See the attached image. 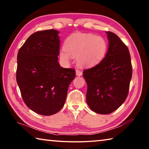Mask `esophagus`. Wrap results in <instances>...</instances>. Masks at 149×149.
I'll return each instance as SVG.
<instances>
[{"mask_svg":"<svg viewBox=\"0 0 149 149\" xmlns=\"http://www.w3.org/2000/svg\"><path fill=\"white\" fill-rule=\"evenodd\" d=\"M75 74H76V75H77V76H80V75H82V72L80 70L77 69L75 70Z\"/></svg>","mask_w":149,"mask_h":149,"instance_id":"34e87169","label":"esophagus"}]
</instances>
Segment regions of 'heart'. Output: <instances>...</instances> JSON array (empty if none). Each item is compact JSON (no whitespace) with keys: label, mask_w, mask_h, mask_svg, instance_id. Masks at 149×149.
Instances as JSON below:
<instances>
[{"label":"heart","mask_w":149,"mask_h":149,"mask_svg":"<svg viewBox=\"0 0 149 149\" xmlns=\"http://www.w3.org/2000/svg\"><path fill=\"white\" fill-rule=\"evenodd\" d=\"M107 50V42L102 37L77 33L65 39L64 48L60 51V56L65 62L70 61L72 56H76L79 65L91 67L104 59Z\"/></svg>","instance_id":"1"}]
</instances>
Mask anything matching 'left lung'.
Segmentation results:
<instances>
[{"instance_id": "obj_1", "label": "left lung", "mask_w": 149, "mask_h": 149, "mask_svg": "<svg viewBox=\"0 0 149 149\" xmlns=\"http://www.w3.org/2000/svg\"><path fill=\"white\" fill-rule=\"evenodd\" d=\"M107 33L109 45L106 56L99 64L84 71L87 104L100 114H110L124 102L132 77L127 47L114 33Z\"/></svg>"}]
</instances>
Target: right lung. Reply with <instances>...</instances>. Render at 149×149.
<instances>
[{
	"label": "right lung",
	"instance_id": "obj_1",
	"mask_svg": "<svg viewBox=\"0 0 149 149\" xmlns=\"http://www.w3.org/2000/svg\"><path fill=\"white\" fill-rule=\"evenodd\" d=\"M59 31H37L28 37L17 56L16 81L25 104L43 116L57 113L64 107L68 87L75 77L72 68L58 62Z\"/></svg>",
	"mask_w": 149,
	"mask_h": 149
}]
</instances>
